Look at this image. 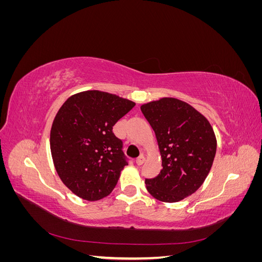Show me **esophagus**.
I'll return each instance as SVG.
<instances>
[{
	"label": "esophagus",
	"mask_w": 262,
	"mask_h": 262,
	"mask_svg": "<svg viewBox=\"0 0 262 262\" xmlns=\"http://www.w3.org/2000/svg\"><path fill=\"white\" fill-rule=\"evenodd\" d=\"M144 161H145V157L143 156V155H141V156H139L137 160H136V163L138 164V165H142L144 163Z\"/></svg>",
	"instance_id": "1"
}]
</instances>
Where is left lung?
Segmentation results:
<instances>
[{
  "mask_svg": "<svg viewBox=\"0 0 262 262\" xmlns=\"http://www.w3.org/2000/svg\"><path fill=\"white\" fill-rule=\"evenodd\" d=\"M162 155L161 172L146 178L147 191L164 202H178L203 184L216 153L209 121L187 102L162 98L141 106Z\"/></svg>",
  "mask_w": 262,
  "mask_h": 262,
  "instance_id": "obj_1",
  "label": "left lung"
}]
</instances>
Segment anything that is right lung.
Segmentation results:
<instances>
[{
	"instance_id": "obj_1",
	"label": "right lung",
	"mask_w": 262,
	"mask_h": 262,
	"mask_svg": "<svg viewBox=\"0 0 262 262\" xmlns=\"http://www.w3.org/2000/svg\"><path fill=\"white\" fill-rule=\"evenodd\" d=\"M134 105L117 95L89 91L71 96L59 109L50 133L54 167L63 184L82 199L107 196L128 165L113 126Z\"/></svg>"
}]
</instances>
